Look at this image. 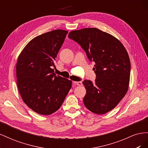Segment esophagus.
<instances>
[{"instance_id":"obj_1","label":"esophagus","mask_w":148,"mask_h":148,"mask_svg":"<svg viewBox=\"0 0 148 148\" xmlns=\"http://www.w3.org/2000/svg\"><path fill=\"white\" fill-rule=\"evenodd\" d=\"M73 84L75 85H78V86H82L83 83L82 82H73Z\"/></svg>"}]
</instances>
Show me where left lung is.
I'll return each instance as SVG.
<instances>
[{"label": "left lung", "instance_id": "8db88e82", "mask_svg": "<svg viewBox=\"0 0 148 148\" xmlns=\"http://www.w3.org/2000/svg\"><path fill=\"white\" fill-rule=\"evenodd\" d=\"M69 38L78 42L95 63V83L85 79V107L96 114L114 109L128 91L131 64L123 44L112 35L95 28L72 31Z\"/></svg>", "mask_w": 148, "mask_h": 148}]
</instances>
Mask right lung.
<instances>
[{"label": "right lung", "instance_id": "add662e5", "mask_svg": "<svg viewBox=\"0 0 148 148\" xmlns=\"http://www.w3.org/2000/svg\"><path fill=\"white\" fill-rule=\"evenodd\" d=\"M68 31L56 29L28 43L18 57L17 86L23 102L39 114L54 113L63 104L71 88V80L53 73L51 66Z\"/></svg>", "mask_w": 148, "mask_h": 148}]
</instances>
